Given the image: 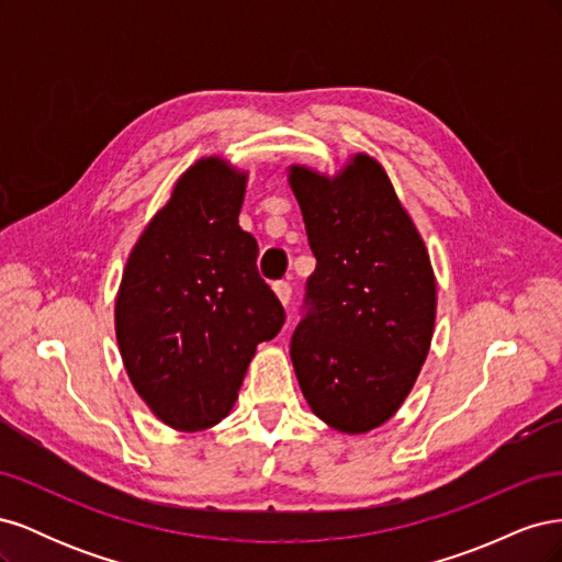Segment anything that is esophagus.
<instances>
[{"label": "esophagus", "instance_id": "obj_1", "mask_svg": "<svg viewBox=\"0 0 562 562\" xmlns=\"http://www.w3.org/2000/svg\"><path fill=\"white\" fill-rule=\"evenodd\" d=\"M274 293L281 300L283 307H288V302H291V295H293V288L288 281H279V283H274Z\"/></svg>", "mask_w": 562, "mask_h": 562}]
</instances>
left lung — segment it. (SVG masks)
<instances>
[{
  "label": "left lung",
  "mask_w": 562,
  "mask_h": 562,
  "mask_svg": "<svg viewBox=\"0 0 562 562\" xmlns=\"http://www.w3.org/2000/svg\"><path fill=\"white\" fill-rule=\"evenodd\" d=\"M316 258L291 361L312 413L342 434L396 415L427 361L436 277L386 171L353 155L335 176L288 168Z\"/></svg>",
  "instance_id": "8db88e82"
}]
</instances>
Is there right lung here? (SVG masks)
Segmentation results:
<instances>
[{
  "label": "right lung",
  "mask_w": 562,
  "mask_h": 562,
  "mask_svg": "<svg viewBox=\"0 0 562 562\" xmlns=\"http://www.w3.org/2000/svg\"><path fill=\"white\" fill-rule=\"evenodd\" d=\"M248 173L201 157L135 241L114 330L138 396L176 431L227 417L260 342L285 314L260 279L258 241L239 227Z\"/></svg>",
  "instance_id": "add662e5"
}]
</instances>
